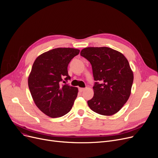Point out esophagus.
Returning <instances> with one entry per match:
<instances>
[{"instance_id":"1","label":"esophagus","mask_w":158,"mask_h":158,"mask_svg":"<svg viewBox=\"0 0 158 158\" xmlns=\"http://www.w3.org/2000/svg\"><path fill=\"white\" fill-rule=\"evenodd\" d=\"M79 90L80 92H83L84 90H85V88H79Z\"/></svg>"}]
</instances>
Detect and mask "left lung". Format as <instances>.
<instances>
[{"instance_id": "1", "label": "left lung", "mask_w": 158, "mask_h": 158, "mask_svg": "<svg viewBox=\"0 0 158 158\" xmlns=\"http://www.w3.org/2000/svg\"><path fill=\"white\" fill-rule=\"evenodd\" d=\"M81 56L92 64L95 82L94 95L88 101L94 112L111 116L119 111L126 103L133 82L132 71L127 58L121 52L109 47H87Z\"/></svg>"}]
</instances>
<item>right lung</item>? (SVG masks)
Instances as JSON below:
<instances>
[{"mask_svg": "<svg viewBox=\"0 0 158 158\" xmlns=\"http://www.w3.org/2000/svg\"><path fill=\"white\" fill-rule=\"evenodd\" d=\"M79 52L73 48H54L40 55L32 64L28 77L30 92L38 109L50 117H62L73 105L78 88L61 83L63 78L70 79L68 65Z\"/></svg>", "mask_w": 158, "mask_h": 158, "instance_id": "1", "label": "right lung"}]
</instances>
